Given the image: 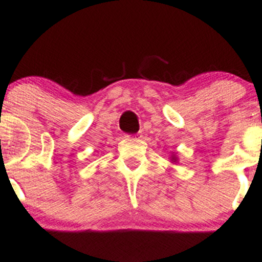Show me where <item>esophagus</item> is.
<instances>
[{
    "mask_svg": "<svg viewBox=\"0 0 262 262\" xmlns=\"http://www.w3.org/2000/svg\"><path fill=\"white\" fill-rule=\"evenodd\" d=\"M128 137H130V136H128ZM137 137H139L138 134H136V136H133V138H137Z\"/></svg>",
    "mask_w": 262,
    "mask_h": 262,
    "instance_id": "esophagus-1",
    "label": "esophagus"
}]
</instances>
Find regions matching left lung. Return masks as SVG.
Returning a JSON list of instances; mask_svg holds the SVG:
<instances>
[{
	"instance_id": "1",
	"label": "left lung",
	"mask_w": 262,
	"mask_h": 262,
	"mask_svg": "<svg viewBox=\"0 0 262 262\" xmlns=\"http://www.w3.org/2000/svg\"><path fill=\"white\" fill-rule=\"evenodd\" d=\"M170 160H171V162H174L175 164V162H178V156L175 154H172L171 157H170Z\"/></svg>"
}]
</instances>
